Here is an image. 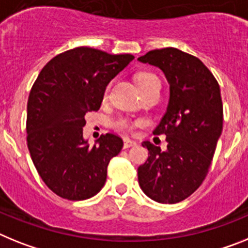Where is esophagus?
Instances as JSON below:
<instances>
[{
	"label": "esophagus",
	"instance_id": "obj_1",
	"mask_svg": "<svg viewBox=\"0 0 248 248\" xmlns=\"http://www.w3.org/2000/svg\"><path fill=\"white\" fill-rule=\"evenodd\" d=\"M134 145H137V143H135L134 140H132V139L129 138H125L124 139V148H130V147H134Z\"/></svg>",
	"mask_w": 248,
	"mask_h": 248
}]
</instances>
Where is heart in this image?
Wrapping results in <instances>:
<instances>
[{
	"label": "heart",
	"mask_w": 248,
	"mask_h": 248,
	"mask_svg": "<svg viewBox=\"0 0 248 248\" xmlns=\"http://www.w3.org/2000/svg\"><path fill=\"white\" fill-rule=\"evenodd\" d=\"M138 84L139 89H145V88H152V86H158L160 89V81L159 79L156 78L155 75L149 73L141 74L138 78ZM113 126L116 130H120V132H125L132 128V123L130 120L126 119V118H118L113 122Z\"/></svg>",
	"instance_id": "obj_1"
}]
</instances>
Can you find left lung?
<instances>
[{
  "instance_id": "1",
  "label": "left lung",
  "mask_w": 248,
  "mask_h": 248,
  "mask_svg": "<svg viewBox=\"0 0 248 248\" xmlns=\"http://www.w3.org/2000/svg\"><path fill=\"white\" fill-rule=\"evenodd\" d=\"M138 60L159 67L170 92L153 132L166 135L167 149L141 143L149 156L138 168L139 186L155 202L173 204L198 189L208 173L223 125L221 90L200 59L178 48L152 50Z\"/></svg>"
}]
</instances>
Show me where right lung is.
Returning <instances> with one entry per match:
<instances>
[{"instance_id": "obj_1", "label": "right lung", "mask_w": 248, "mask_h": 248, "mask_svg": "<svg viewBox=\"0 0 248 248\" xmlns=\"http://www.w3.org/2000/svg\"><path fill=\"white\" fill-rule=\"evenodd\" d=\"M134 56L92 47L59 54L40 71L27 101V147L45 185L69 201L100 192L110 159L123 148L120 137L101 135L89 147L82 137L89 111L99 110L104 93Z\"/></svg>"}]
</instances>
